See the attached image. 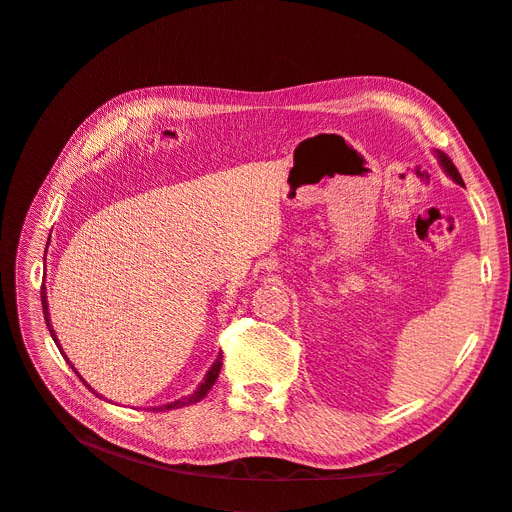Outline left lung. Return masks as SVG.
<instances>
[{
    "mask_svg": "<svg viewBox=\"0 0 512 512\" xmlns=\"http://www.w3.org/2000/svg\"><path fill=\"white\" fill-rule=\"evenodd\" d=\"M438 158H440L442 166L446 168V173H448V175H451V177H453V179H455L457 183H461V185H463V179H461V175H459V170H457V166L453 164V160H451V158H448L444 151H438Z\"/></svg>",
    "mask_w": 512,
    "mask_h": 512,
    "instance_id": "1",
    "label": "left lung"
}]
</instances>
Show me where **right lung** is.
<instances>
[{
    "instance_id": "right-lung-1",
    "label": "right lung",
    "mask_w": 512,
    "mask_h": 512,
    "mask_svg": "<svg viewBox=\"0 0 512 512\" xmlns=\"http://www.w3.org/2000/svg\"><path fill=\"white\" fill-rule=\"evenodd\" d=\"M40 299H42V309H44L46 327H49L51 337L55 339V344H57V337H55V333H53V329H51V322H49V309H46V290H44V286L40 288ZM57 346H59V344H57ZM64 359H66V356H64ZM68 363H70V361H68ZM72 369H74V367H72ZM220 369H222V354L218 356V361L213 363V367L209 369V374H207L205 382H200V386H198L194 395H190V397H183V399H179V401H173V404H166V406H162L160 410H175V408H183V406H188V404H196V401H200V399H203V397L211 391V386L215 384V380H218V376H220ZM85 386H87L89 391H94L87 382H85Z\"/></svg>"
}]
</instances>
